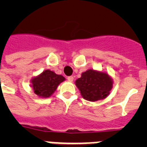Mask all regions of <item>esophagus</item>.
Listing matches in <instances>:
<instances>
[{
  "label": "esophagus",
  "mask_w": 147,
  "mask_h": 147,
  "mask_svg": "<svg viewBox=\"0 0 147 147\" xmlns=\"http://www.w3.org/2000/svg\"><path fill=\"white\" fill-rule=\"evenodd\" d=\"M67 81L73 82V80H74V76H67Z\"/></svg>",
  "instance_id": "esophagus-1"
}]
</instances>
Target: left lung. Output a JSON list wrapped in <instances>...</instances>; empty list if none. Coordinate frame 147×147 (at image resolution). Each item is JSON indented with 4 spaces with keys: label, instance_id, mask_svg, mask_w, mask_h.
I'll list each match as a JSON object with an SVG mask.
<instances>
[{
    "label": "left lung",
    "instance_id": "left-lung-1",
    "mask_svg": "<svg viewBox=\"0 0 147 147\" xmlns=\"http://www.w3.org/2000/svg\"><path fill=\"white\" fill-rule=\"evenodd\" d=\"M76 85L85 99L95 102L107 96L113 87V82L108 74L93 70L82 74L76 81Z\"/></svg>",
    "mask_w": 147,
    "mask_h": 147
}]
</instances>
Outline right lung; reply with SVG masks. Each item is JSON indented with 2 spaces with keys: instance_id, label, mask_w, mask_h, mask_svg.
<instances>
[{
  "instance_id": "obj_1",
  "label": "right lung",
  "mask_w": 147,
  "mask_h": 147,
  "mask_svg": "<svg viewBox=\"0 0 147 147\" xmlns=\"http://www.w3.org/2000/svg\"><path fill=\"white\" fill-rule=\"evenodd\" d=\"M64 80L65 78L62 75H57L53 71L46 70L32 80V88L39 96L49 97L55 91L59 83Z\"/></svg>"
}]
</instances>
